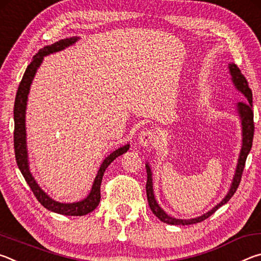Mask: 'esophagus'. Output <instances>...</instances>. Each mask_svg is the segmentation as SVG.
I'll return each instance as SVG.
<instances>
[{"label":"esophagus","mask_w":261,"mask_h":261,"mask_svg":"<svg viewBox=\"0 0 261 261\" xmlns=\"http://www.w3.org/2000/svg\"><path fill=\"white\" fill-rule=\"evenodd\" d=\"M154 139H155V136H154V132L152 130H144L140 132L138 137V143L141 146L147 147L153 143Z\"/></svg>","instance_id":"obj_1"}]
</instances>
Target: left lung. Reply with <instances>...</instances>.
I'll list each match as a JSON object with an SVG mask.
<instances>
[{"mask_svg":"<svg viewBox=\"0 0 261 261\" xmlns=\"http://www.w3.org/2000/svg\"><path fill=\"white\" fill-rule=\"evenodd\" d=\"M229 72L231 74V81L233 85L237 88L241 93L245 96V101L237 103V113L240 115L241 122H242V149L240 153V158H238V163L236 168V173L233 176L231 187L229 189L227 196L223 198L222 201L220 204L216 205L214 208H212L210 212H207L204 215L198 216V218L190 219V220H182V219H175L168 215L165 211H163L155 200L153 191V178H152V171L149 168L148 163L146 165V171H147V182H146V194H147V200L148 205L151 207L153 214L156 216L159 220H161L162 222L168 224H180V226H187V224H193L201 222V221L206 220L208 216L219 210L221 206L227 204L230 200V198L233 196V193L236 192L238 185L241 183L242 174L244 170L246 158L249 155L252 147V140H253V134H254V123H253V112H252V91L249 87V83H247L244 74L241 72V70L238 69L236 64L230 63L229 64Z\"/></svg>","mask_w":261,"mask_h":261,"instance_id":"8db88e82","label":"left lung"}]
</instances>
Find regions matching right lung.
<instances>
[{
	"label": "right lung",
	"mask_w": 261,
	"mask_h": 261,
	"mask_svg": "<svg viewBox=\"0 0 261 261\" xmlns=\"http://www.w3.org/2000/svg\"><path fill=\"white\" fill-rule=\"evenodd\" d=\"M78 37L62 39V40L53 43L50 46L43 47L42 49L38 51V54L33 56L31 63L28 65V69L25 70V73L21 82L18 86V91H17L16 99H15V107H14V121H15V131H14V147H15V156L17 161V166H18L20 173L23 174L24 178L28 182L29 187L32 190L34 196L39 202L45 207V208L55 213L63 214V215H71V216H83L92 211L96 208V206L100 202V187L101 182H102V177L106 169L117 156L122 155L129 149L130 145H124L116 151H114L110 155L105 159L103 162L101 163L100 169L96 174V177L92 185L91 192L88 196L81 201L71 202V204H63V202H59L48 196V194L43 191V190L39 187L38 183L35 182L34 177L31 174L30 167H29V155H28V147H26V127H25V110L26 105H28V95L30 92V86L32 84L33 78L35 76L38 68L40 67L42 63L43 57L53 54V53L63 50L64 48L73 45L74 42L78 40Z\"/></svg>",
	"instance_id": "1"
}]
</instances>
